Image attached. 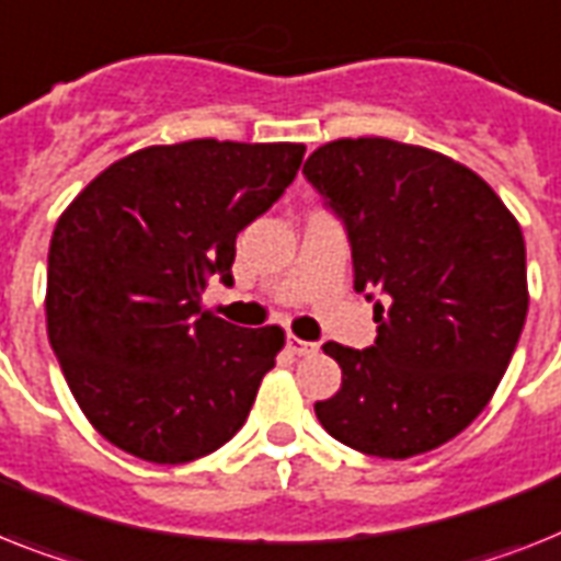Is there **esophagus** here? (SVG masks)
<instances>
[{"mask_svg":"<svg viewBox=\"0 0 561 561\" xmlns=\"http://www.w3.org/2000/svg\"><path fill=\"white\" fill-rule=\"evenodd\" d=\"M288 352L294 354V357H311V354L317 352V345L305 343L299 336H288Z\"/></svg>","mask_w":561,"mask_h":561,"instance_id":"esophagus-1","label":"esophagus"}]
</instances>
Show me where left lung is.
<instances>
[{
    "label": "left lung",
    "mask_w": 561,
    "mask_h": 561,
    "mask_svg": "<svg viewBox=\"0 0 561 561\" xmlns=\"http://www.w3.org/2000/svg\"><path fill=\"white\" fill-rule=\"evenodd\" d=\"M302 172L348 230L354 288L380 290L371 348L322 345L343 386L313 412L357 453L438 449L484 412L516 352L530 302L522 227L470 167L412 144L331 140Z\"/></svg>",
    "instance_id": "1"
}]
</instances>
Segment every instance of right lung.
<instances>
[{"instance_id":"obj_1","label":"right lung","mask_w":561,"mask_h":561,"mask_svg":"<svg viewBox=\"0 0 561 561\" xmlns=\"http://www.w3.org/2000/svg\"><path fill=\"white\" fill-rule=\"evenodd\" d=\"M302 144L186 140L100 172L57 218L45 322L94 430L152 463H186L248 421L285 345L202 308L209 276L233 285L236 236L285 193Z\"/></svg>"}]
</instances>
